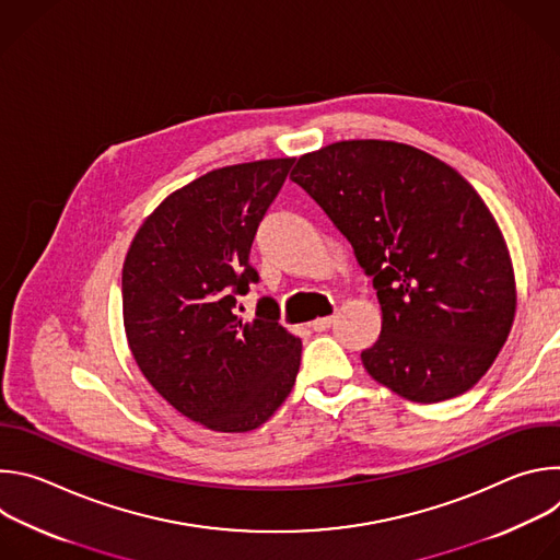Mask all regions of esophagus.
<instances>
[{
    "label": "esophagus",
    "mask_w": 560,
    "mask_h": 560,
    "mask_svg": "<svg viewBox=\"0 0 560 560\" xmlns=\"http://www.w3.org/2000/svg\"><path fill=\"white\" fill-rule=\"evenodd\" d=\"M332 324H335V316H324V318H314L312 328H314L316 332H324V330L332 328Z\"/></svg>",
    "instance_id": "obj_1"
}]
</instances>
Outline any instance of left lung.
Returning a JSON list of instances; mask_svg holds the SVG:
<instances>
[{
    "mask_svg": "<svg viewBox=\"0 0 560 560\" xmlns=\"http://www.w3.org/2000/svg\"><path fill=\"white\" fill-rule=\"evenodd\" d=\"M372 277L381 335L368 374L415 404L474 387L505 346L516 277L505 236L471 184L415 145L348 139L305 152L290 175Z\"/></svg>",
    "mask_w": 560,
    "mask_h": 560,
    "instance_id": "left-lung-1",
    "label": "left lung"
}]
</instances>
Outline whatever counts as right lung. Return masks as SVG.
Wrapping results in <instances>:
<instances>
[{"label": "right lung", "instance_id": "add662e5", "mask_svg": "<svg viewBox=\"0 0 560 560\" xmlns=\"http://www.w3.org/2000/svg\"><path fill=\"white\" fill-rule=\"evenodd\" d=\"M292 156L223 166L171 192L139 225L121 272L128 348L166 401L212 432H250L288 398L301 339L234 312L257 281L250 248Z\"/></svg>", "mask_w": 560, "mask_h": 560}]
</instances>
